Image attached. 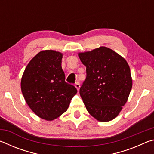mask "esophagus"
Listing matches in <instances>:
<instances>
[{
    "mask_svg": "<svg viewBox=\"0 0 154 154\" xmlns=\"http://www.w3.org/2000/svg\"><path fill=\"white\" fill-rule=\"evenodd\" d=\"M75 87H76L77 90H79V88H80V83L78 82H77L76 83H75Z\"/></svg>",
    "mask_w": 154,
    "mask_h": 154,
    "instance_id": "esophagus-1",
    "label": "esophagus"
}]
</instances>
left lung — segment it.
<instances>
[{
	"label": "left lung",
	"instance_id": "8db88e82",
	"mask_svg": "<svg viewBox=\"0 0 154 154\" xmlns=\"http://www.w3.org/2000/svg\"><path fill=\"white\" fill-rule=\"evenodd\" d=\"M78 56L86 66V79L79 94L87 111L100 122L112 120L120 113L132 89L128 64L103 46Z\"/></svg>",
	"mask_w": 154,
	"mask_h": 154
}]
</instances>
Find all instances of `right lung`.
I'll return each mask as SVG.
<instances>
[{
    "mask_svg": "<svg viewBox=\"0 0 154 154\" xmlns=\"http://www.w3.org/2000/svg\"><path fill=\"white\" fill-rule=\"evenodd\" d=\"M62 58L59 51H40L28 64L21 80L28 105L36 116L48 121L64 113L77 92L74 85L65 82Z\"/></svg>",
    "mask_w": 154,
    "mask_h": 154,
    "instance_id": "right-lung-1",
    "label": "right lung"
}]
</instances>
